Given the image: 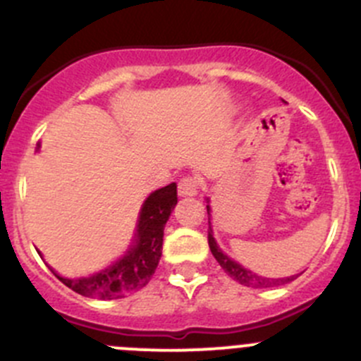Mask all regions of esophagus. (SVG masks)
<instances>
[{
	"label": "esophagus",
	"mask_w": 361,
	"mask_h": 361,
	"mask_svg": "<svg viewBox=\"0 0 361 361\" xmlns=\"http://www.w3.org/2000/svg\"><path fill=\"white\" fill-rule=\"evenodd\" d=\"M199 180L195 176H183L178 183V194L181 197H187V195H195L199 190Z\"/></svg>",
	"instance_id": "obj_1"
}]
</instances>
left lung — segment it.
Here are the masks:
<instances>
[{
  "label": "left lung",
  "mask_w": 361,
  "mask_h": 361,
  "mask_svg": "<svg viewBox=\"0 0 361 361\" xmlns=\"http://www.w3.org/2000/svg\"><path fill=\"white\" fill-rule=\"evenodd\" d=\"M206 212H208V224H209V229H208L209 250H212L213 257L219 261V264L222 266V269L226 271L227 275H229V277H233L234 281L240 282V284H243V286H247V288H275V286L288 284V282H291L293 279H295V275H293V277H286V279L261 277V275L254 274V271H250V269L243 268V266H241L240 262L234 261V259L227 257V255L224 254V252L219 248L215 238H213L212 222H209V216H212V215H209V212H212V208H209V206H206Z\"/></svg>",
  "instance_id": "8db88e82"
}]
</instances>
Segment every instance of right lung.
Segmentation results:
<instances>
[{"mask_svg":"<svg viewBox=\"0 0 361 361\" xmlns=\"http://www.w3.org/2000/svg\"><path fill=\"white\" fill-rule=\"evenodd\" d=\"M176 202V183L152 192L139 212L134 243L130 245L127 254L113 262L109 268L80 279H65L56 274L54 269L51 271L66 288L87 298L116 300L139 291L148 284L159 266L162 255L164 227Z\"/></svg>","mask_w":361,"mask_h":361,"instance_id":"add662e5","label":"right lung"}]
</instances>
